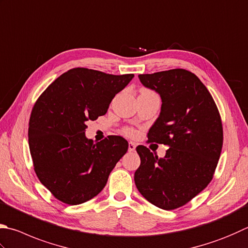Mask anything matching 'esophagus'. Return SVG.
I'll use <instances>...</instances> for the list:
<instances>
[{
    "label": "esophagus",
    "instance_id": "esophagus-1",
    "mask_svg": "<svg viewBox=\"0 0 248 248\" xmlns=\"http://www.w3.org/2000/svg\"><path fill=\"white\" fill-rule=\"evenodd\" d=\"M135 149H136V144H135L134 142H128V151L132 152V151H135Z\"/></svg>",
    "mask_w": 248,
    "mask_h": 248
}]
</instances>
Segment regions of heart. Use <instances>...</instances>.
Wrapping results in <instances>:
<instances>
[{"label":"heart","instance_id":"heart-1","mask_svg":"<svg viewBox=\"0 0 248 248\" xmlns=\"http://www.w3.org/2000/svg\"><path fill=\"white\" fill-rule=\"evenodd\" d=\"M142 92H147V91H142ZM125 133L127 134V135H129V136H133V135L135 134V130L134 129H126Z\"/></svg>","mask_w":248,"mask_h":248}]
</instances>
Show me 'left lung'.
I'll list each match as a JSON object with an SVG mask.
<instances>
[{
	"mask_svg": "<svg viewBox=\"0 0 248 248\" xmlns=\"http://www.w3.org/2000/svg\"><path fill=\"white\" fill-rule=\"evenodd\" d=\"M161 97V112L148 141L167 144L164 157L138 146L135 185L142 197L165 211L178 208L206 188L222 148V124L212 95L195 74L172 69L139 74Z\"/></svg>",
	"mask_w": 248,
	"mask_h": 248,
	"instance_id": "8db88e82",
	"label": "left lung"
}]
</instances>
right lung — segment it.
Returning a JSON list of instances; mask_svg holds the SVG:
<instances>
[{
	"instance_id": "right-lung-1",
	"label": "right lung",
	"mask_w": 248,
	"mask_h": 248,
	"mask_svg": "<svg viewBox=\"0 0 248 248\" xmlns=\"http://www.w3.org/2000/svg\"><path fill=\"white\" fill-rule=\"evenodd\" d=\"M133 78L71 69L35 102L28 132L30 153L37 178L56 199L78 205L105 188L128 142L121 136H108L94 143L85 136L86 122L106 114L114 96Z\"/></svg>"
}]
</instances>
